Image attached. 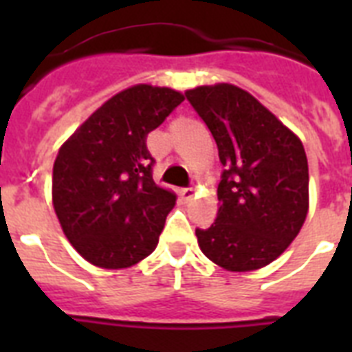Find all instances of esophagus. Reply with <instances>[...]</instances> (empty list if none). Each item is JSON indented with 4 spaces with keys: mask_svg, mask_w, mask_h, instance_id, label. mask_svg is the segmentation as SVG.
Masks as SVG:
<instances>
[{
    "mask_svg": "<svg viewBox=\"0 0 352 352\" xmlns=\"http://www.w3.org/2000/svg\"><path fill=\"white\" fill-rule=\"evenodd\" d=\"M179 197H181V201H184V203L192 201V199H193V188H184V190H179Z\"/></svg>",
    "mask_w": 352,
    "mask_h": 352,
    "instance_id": "1",
    "label": "esophagus"
}]
</instances>
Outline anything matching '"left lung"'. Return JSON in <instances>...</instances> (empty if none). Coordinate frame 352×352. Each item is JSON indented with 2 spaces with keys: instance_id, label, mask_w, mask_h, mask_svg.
Segmentation results:
<instances>
[{
  "instance_id": "left-lung-1",
  "label": "left lung",
  "mask_w": 352,
  "mask_h": 352,
  "mask_svg": "<svg viewBox=\"0 0 352 352\" xmlns=\"http://www.w3.org/2000/svg\"><path fill=\"white\" fill-rule=\"evenodd\" d=\"M186 98L225 166L217 219L195 230L199 248L230 272H252L283 254L309 214V164L300 137L234 84L199 85Z\"/></svg>"
}]
</instances>
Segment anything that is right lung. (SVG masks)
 I'll use <instances>...</instances> for the list:
<instances>
[{"mask_svg": "<svg viewBox=\"0 0 352 352\" xmlns=\"http://www.w3.org/2000/svg\"><path fill=\"white\" fill-rule=\"evenodd\" d=\"M182 100L171 87L131 85L58 149L52 206L69 243L91 265L120 270L155 250L177 195L153 182L146 137Z\"/></svg>", "mask_w": 352, "mask_h": 352, "instance_id": "obj_1", "label": "right lung"}]
</instances>
